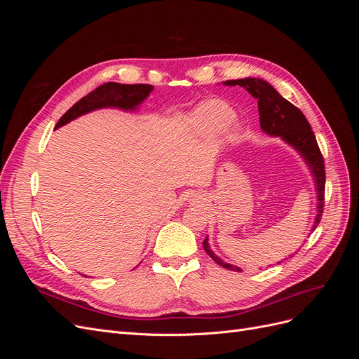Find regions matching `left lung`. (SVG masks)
Here are the masks:
<instances>
[{
  "mask_svg": "<svg viewBox=\"0 0 359 359\" xmlns=\"http://www.w3.org/2000/svg\"><path fill=\"white\" fill-rule=\"evenodd\" d=\"M240 85V82H238ZM241 86L244 88V81L241 82ZM248 86V85H247ZM241 88V90H243ZM248 90V88H247ZM250 93H252V82H250ZM256 97L257 100V130L262 137H266L268 142H271V145H276V154L278 151V154L281 157H285L286 160V148H290L289 151L297 153V160H298V142H299V151H302V178H304V198H306V177H307V127H306V118L302 116V137H299L301 140H298V111L293 107L292 104V142H290V103H286V93L285 95H278L277 94V86L274 90V86H271L269 83H266L265 90H264V81L260 82L257 79V83H255L253 79V99ZM296 130H293L292 128ZM288 135H286L285 133ZM292 144V147H290V144ZM310 201H311V223H310V231H313V227L316 229V226L320 223V214H322V199H323V160H322V154L319 145L316 142V137L313 140V133L310 136ZM285 222H286V211H285ZM202 247L206 253H208L212 257V262L215 260L222 268H227L231 271L238 269L240 271V266L235 264V260L231 259L229 255H226V245H224V252L222 248V257H219V255H214V233L212 238H205L202 241ZM219 250V248H215ZM283 265L286 266V250L285 253L281 255L277 260L276 257V268L277 265L280 266ZM225 266L223 267L222 265ZM274 265V264H273Z\"/></svg>",
  "mask_w": 359,
  "mask_h": 359,
  "instance_id": "1",
  "label": "left lung"
}]
</instances>
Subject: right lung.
<instances>
[{
    "label": "right lung",
    "mask_w": 359,
    "mask_h": 359,
    "mask_svg": "<svg viewBox=\"0 0 359 359\" xmlns=\"http://www.w3.org/2000/svg\"><path fill=\"white\" fill-rule=\"evenodd\" d=\"M156 86L151 83H115L107 82L97 86L94 91L86 94L79 102H76L70 109L64 114L58 127L72 123L86 114L102 109H118L139 115L140 106L154 94Z\"/></svg>",
    "instance_id": "obj_1"
}]
</instances>
